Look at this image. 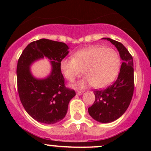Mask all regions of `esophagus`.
<instances>
[{"mask_svg": "<svg viewBox=\"0 0 151 151\" xmlns=\"http://www.w3.org/2000/svg\"><path fill=\"white\" fill-rule=\"evenodd\" d=\"M83 92H84L83 91H77V95H81L83 93Z\"/></svg>", "mask_w": 151, "mask_h": 151, "instance_id": "34e87169", "label": "esophagus"}]
</instances>
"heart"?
Wrapping results in <instances>:
<instances>
[{
  "instance_id": "obj_1",
  "label": "heart",
  "mask_w": 151,
  "mask_h": 151,
  "mask_svg": "<svg viewBox=\"0 0 151 151\" xmlns=\"http://www.w3.org/2000/svg\"><path fill=\"white\" fill-rule=\"evenodd\" d=\"M121 61L119 55L111 48L91 46L74 53L73 58H64L60 62V70L65 77L74 81L84 72L85 79L74 85L84 88L92 85L96 89L107 86L117 77Z\"/></svg>"
}]
</instances>
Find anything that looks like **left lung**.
Returning a JSON list of instances; mask_svg holds the SVG:
<instances>
[{"label":"left lung","mask_w":151,"mask_h":151,"mask_svg":"<svg viewBox=\"0 0 151 151\" xmlns=\"http://www.w3.org/2000/svg\"><path fill=\"white\" fill-rule=\"evenodd\" d=\"M104 39L115 45L123 60L115 82L105 89L94 90L95 101L88 109L94 120L106 124L116 120L127 110L134 90V74L133 58L129 50L121 42L110 38Z\"/></svg>","instance_id":"left-lung-1"}]
</instances>
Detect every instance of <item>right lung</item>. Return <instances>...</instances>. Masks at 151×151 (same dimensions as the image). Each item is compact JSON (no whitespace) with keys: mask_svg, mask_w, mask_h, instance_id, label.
I'll list each match as a JSON object with an SVG mask.
<instances>
[{"mask_svg":"<svg viewBox=\"0 0 151 151\" xmlns=\"http://www.w3.org/2000/svg\"><path fill=\"white\" fill-rule=\"evenodd\" d=\"M68 46L64 42L40 39L30 42L18 59L17 84L19 97L24 109L38 122L52 124L65 118L69 102L76 95L67 88L60 70V62L68 55ZM46 56L50 60L51 74L43 80L32 75L29 66Z\"/></svg>","mask_w":151,"mask_h":151,"instance_id":"1","label":"right lung"}]
</instances>
